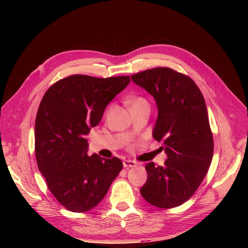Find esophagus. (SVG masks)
I'll return each mask as SVG.
<instances>
[{
	"label": "esophagus",
	"instance_id": "obj_1",
	"mask_svg": "<svg viewBox=\"0 0 248 248\" xmlns=\"http://www.w3.org/2000/svg\"><path fill=\"white\" fill-rule=\"evenodd\" d=\"M123 164H124V168H134L137 166V162L132 161V160H124Z\"/></svg>",
	"mask_w": 248,
	"mask_h": 248
}]
</instances>
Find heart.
<instances>
[{
  "label": "heart",
  "mask_w": 248,
  "mask_h": 248,
  "mask_svg": "<svg viewBox=\"0 0 248 248\" xmlns=\"http://www.w3.org/2000/svg\"><path fill=\"white\" fill-rule=\"evenodd\" d=\"M128 104L131 106V108H137V107H141V106H149L147 100L142 97H134L132 99L128 100Z\"/></svg>",
  "instance_id": "heart-1"
}]
</instances>
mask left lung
I'll list each match as a JSON object with an SVG mask.
<instances>
[{
	"label": "left lung",
	"mask_w": 248,
	"mask_h": 248,
	"mask_svg": "<svg viewBox=\"0 0 248 248\" xmlns=\"http://www.w3.org/2000/svg\"><path fill=\"white\" fill-rule=\"evenodd\" d=\"M155 98L158 117L153 137L167 154L164 166L146 165L141 196L158 208L177 207L196 192L210 167L213 137L204 97L190 77L168 67L132 75Z\"/></svg>",
	"instance_id": "left-lung-1"
}]
</instances>
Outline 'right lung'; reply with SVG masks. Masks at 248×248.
Listing matches in <instances>:
<instances>
[{"label": "right lung", "mask_w": 248, "mask_h": 248, "mask_svg": "<svg viewBox=\"0 0 248 248\" xmlns=\"http://www.w3.org/2000/svg\"><path fill=\"white\" fill-rule=\"evenodd\" d=\"M129 81V76L71 75L52 85L40 102L35 122L38 168L51 193L69 211L93 209L122 171L119 158L88 155L85 136Z\"/></svg>", "instance_id": "add662e5"}]
</instances>
